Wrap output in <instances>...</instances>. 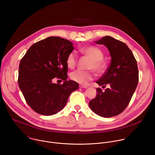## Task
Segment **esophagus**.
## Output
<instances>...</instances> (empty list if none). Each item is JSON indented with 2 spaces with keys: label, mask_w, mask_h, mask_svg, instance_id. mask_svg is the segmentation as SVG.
<instances>
[{
  "label": "esophagus",
  "mask_w": 155,
  "mask_h": 155,
  "mask_svg": "<svg viewBox=\"0 0 155 155\" xmlns=\"http://www.w3.org/2000/svg\"><path fill=\"white\" fill-rule=\"evenodd\" d=\"M80 87H81V88H87V86H86V85L80 84Z\"/></svg>",
  "instance_id": "obj_1"
}]
</instances>
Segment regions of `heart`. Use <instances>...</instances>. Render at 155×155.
Segmentation results:
<instances>
[{"mask_svg": "<svg viewBox=\"0 0 155 155\" xmlns=\"http://www.w3.org/2000/svg\"><path fill=\"white\" fill-rule=\"evenodd\" d=\"M80 52L86 55L92 61L88 66V69H92L89 71L77 70L70 75L71 78L74 81L81 84H86L92 80L94 77V71L98 74L104 73L107 69V64L103 60L104 54L103 51L96 46H87L81 48ZM66 64L71 69H74L77 64V56L75 52L72 51L66 58Z\"/></svg>", "mask_w": 155, "mask_h": 155, "instance_id": "1", "label": "heart"}]
</instances>
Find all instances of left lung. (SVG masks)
Listing matches in <instances>:
<instances>
[{
  "instance_id": "left-lung-1",
  "label": "left lung",
  "mask_w": 155,
  "mask_h": 155,
  "mask_svg": "<svg viewBox=\"0 0 155 155\" xmlns=\"http://www.w3.org/2000/svg\"><path fill=\"white\" fill-rule=\"evenodd\" d=\"M97 44L108 50L111 62L106 72L96 83L108 87L102 91L98 87L96 97L90 101V108L97 115L109 118L123 112L128 105L139 81L137 64L126 44L110 36H105Z\"/></svg>"
}]
</instances>
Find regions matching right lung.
I'll use <instances>...</instances> for the list:
<instances>
[{"label": "right lung", "mask_w": 155, "mask_h": 155, "mask_svg": "<svg viewBox=\"0 0 155 155\" xmlns=\"http://www.w3.org/2000/svg\"><path fill=\"white\" fill-rule=\"evenodd\" d=\"M74 48L67 39L49 37L34 43L21 59L18 85L28 104L37 114H57L78 88L77 82L67 80L66 58ZM55 77L64 83L53 84Z\"/></svg>", "instance_id": "add662e5"}]
</instances>
